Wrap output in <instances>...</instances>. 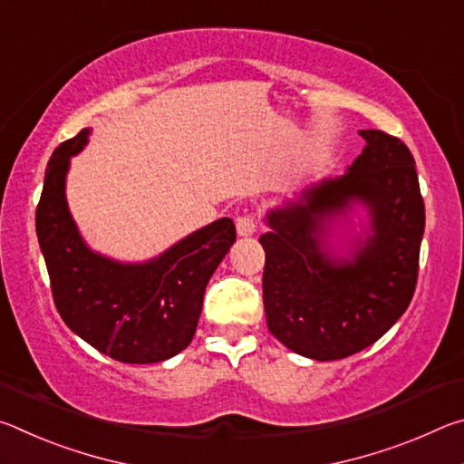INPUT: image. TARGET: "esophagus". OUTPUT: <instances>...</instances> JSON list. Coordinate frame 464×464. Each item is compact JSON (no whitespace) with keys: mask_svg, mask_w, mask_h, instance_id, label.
<instances>
[{"mask_svg":"<svg viewBox=\"0 0 464 464\" xmlns=\"http://www.w3.org/2000/svg\"><path fill=\"white\" fill-rule=\"evenodd\" d=\"M235 225H237L239 235H254L257 229V218L254 213H243L235 218Z\"/></svg>","mask_w":464,"mask_h":464,"instance_id":"1","label":"esophagus"}]
</instances>
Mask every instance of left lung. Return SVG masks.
Masks as SVG:
<instances>
[{
  "label": "left lung",
  "mask_w": 464,
  "mask_h": 464,
  "mask_svg": "<svg viewBox=\"0 0 464 464\" xmlns=\"http://www.w3.org/2000/svg\"><path fill=\"white\" fill-rule=\"evenodd\" d=\"M360 135L366 147L348 174L274 210L272 233L260 237L268 329L313 360L348 358L374 343L410 307L418 285L426 208L413 155L382 130ZM350 199L367 204L375 235L352 261H334L320 251L318 231Z\"/></svg>",
  "instance_id": "obj_1"
}]
</instances>
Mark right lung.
<instances>
[{"label":"right lung","mask_w":464,"mask_h":464,"mask_svg":"<svg viewBox=\"0 0 464 464\" xmlns=\"http://www.w3.org/2000/svg\"><path fill=\"white\" fill-rule=\"evenodd\" d=\"M88 129L54 149L36 207V235L51 278L54 307L67 327L102 354L127 364H153L192 342L204 290L235 241L231 218L202 227L147 264H119L82 241L65 200L69 157Z\"/></svg>","instance_id":"right-lung-1"}]
</instances>
